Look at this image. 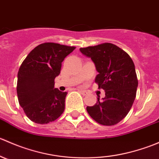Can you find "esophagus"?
Segmentation results:
<instances>
[{
  "label": "esophagus",
  "instance_id": "esophagus-1",
  "mask_svg": "<svg viewBox=\"0 0 159 159\" xmlns=\"http://www.w3.org/2000/svg\"><path fill=\"white\" fill-rule=\"evenodd\" d=\"M80 92H81V94H82V95H87V94H88L87 91H83V90H80Z\"/></svg>",
  "mask_w": 159,
  "mask_h": 159
}]
</instances>
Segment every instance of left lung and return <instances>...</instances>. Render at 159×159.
<instances>
[{
	"label": "left lung",
	"instance_id": "left-lung-1",
	"mask_svg": "<svg viewBox=\"0 0 159 159\" xmlns=\"http://www.w3.org/2000/svg\"><path fill=\"white\" fill-rule=\"evenodd\" d=\"M98 72L95 82L105 90V97L88 106L89 115L98 123L111 126L121 121L131 109L136 96L138 79L132 59L125 51L111 43L81 48Z\"/></svg>",
	"mask_w": 159,
	"mask_h": 159
}]
</instances>
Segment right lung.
Instances as JSON below:
<instances>
[{
	"label": "right lung",
	"mask_w": 159,
	"mask_h": 159,
	"mask_svg": "<svg viewBox=\"0 0 159 159\" xmlns=\"http://www.w3.org/2000/svg\"><path fill=\"white\" fill-rule=\"evenodd\" d=\"M75 47L44 43L28 54L17 73V94L28 118L37 124L54 121L65 111L68 93L54 89L64 59Z\"/></svg>",
	"instance_id": "1"
}]
</instances>
